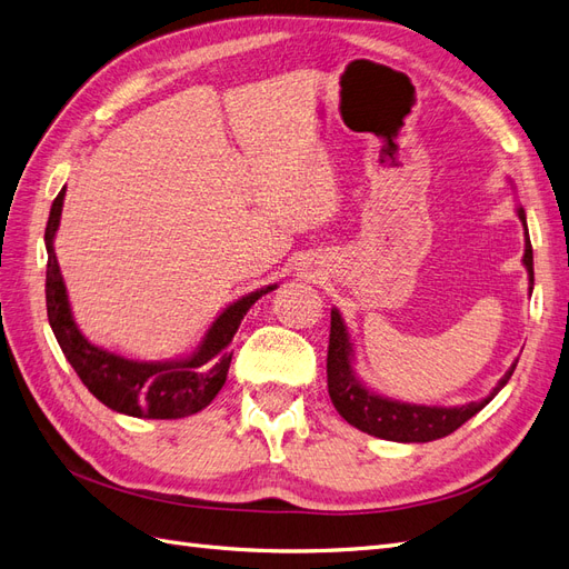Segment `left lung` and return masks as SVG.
Instances as JSON below:
<instances>
[{
    "label": "left lung",
    "instance_id": "obj_1",
    "mask_svg": "<svg viewBox=\"0 0 569 569\" xmlns=\"http://www.w3.org/2000/svg\"><path fill=\"white\" fill-rule=\"evenodd\" d=\"M518 216L525 226L527 234V216L520 206ZM522 263L529 272V291L533 289V253L531 242L527 237L525 242V258ZM330 347H327V389H330V399L339 416L349 425L358 427L360 432H368L372 437H380L387 441H401V443H425L441 437H449L460 425L468 422L472 416L485 408L493 396L501 391L510 375L515 372L512 363L510 370L498 380L496 389L481 401H472L465 406H418V403H403L396 399H387L382 393H375L363 382L358 380L353 372V343L349 327L343 322L341 313L332 308V322H330Z\"/></svg>",
    "mask_w": 569,
    "mask_h": 569
}]
</instances>
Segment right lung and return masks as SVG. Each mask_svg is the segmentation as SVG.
I'll list each match as a JSON object with an SVG mask.
<instances>
[{
	"label": "right lung",
	"instance_id": "right-lung-1",
	"mask_svg": "<svg viewBox=\"0 0 569 569\" xmlns=\"http://www.w3.org/2000/svg\"><path fill=\"white\" fill-rule=\"evenodd\" d=\"M66 187L51 203L44 247H47V316L54 337L73 366L82 385L92 396L116 412L149 420H176L194 416L209 406L216 393L228 380L230 370V343L242 325L249 308L278 284L256 289L251 295L237 299L222 311L209 332L203 335L197 351L178 360H130L111 353L84 339L68 303L66 284L54 253V234L61 222Z\"/></svg>",
	"mask_w": 569,
	"mask_h": 569
}]
</instances>
